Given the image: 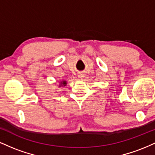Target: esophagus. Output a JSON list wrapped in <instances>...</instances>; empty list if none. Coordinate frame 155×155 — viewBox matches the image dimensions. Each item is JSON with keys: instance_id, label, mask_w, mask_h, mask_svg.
I'll list each match as a JSON object with an SVG mask.
<instances>
[{"instance_id": "34e87169", "label": "esophagus", "mask_w": 155, "mask_h": 155, "mask_svg": "<svg viewBox=\"0 0 155 155\" xmlns=\"http://www.w3.org/2000/svg\"><path fill=\"white\" fill-rule=\"evenodd\" d=\"M79 76V79H82V78H83L84 76L83 74H79V76Z\"/></svg>"}]
</instances>
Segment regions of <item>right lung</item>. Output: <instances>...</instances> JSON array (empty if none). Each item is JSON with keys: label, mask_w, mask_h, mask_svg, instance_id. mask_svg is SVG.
Segmentation results:
<instances>
[{"label": "right lung", "mask_w": 155, "mask_h": 155, "mask_svg": "<svg viewBox=\"0 0 155 155\" xmlns=\"http://www.w3.org/2000/svg\"><path fill=\"white\" fill-rule=\"evenodd\" d=\"M61 85H63V86H65V85H66V81H61Z\"/></svg>", "instance_id": "add662e5"}]
</instances>
